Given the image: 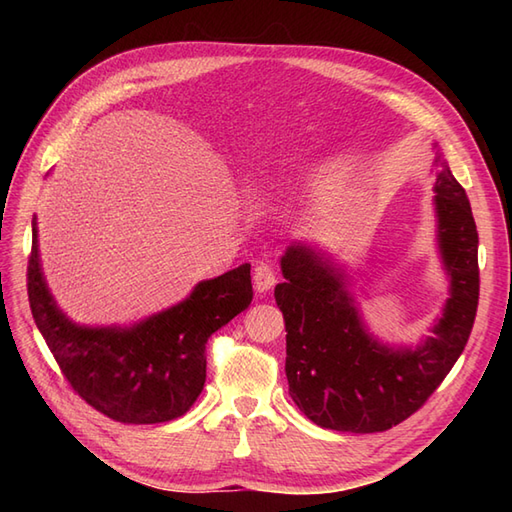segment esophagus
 Here are the masks:
<instances>
[{"label":"esophagus","mask_w":512,"mask_h":512,"mask_svg":"<svg viewBox=\"0 0 512 512\" xmlns=\"http://www.w3.org/2000/svg\"><path fill=\"white\" fill-rule=\"evenodd\" d=\"M253 281H255V288L259 292H266V290L273 288L277 284V275H275L273 266L264 264V262L257 264L255 266V273H253Z\"/></svg>","instance_id":"esophagus-1"}]
</instances>
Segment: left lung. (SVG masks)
<instances>
[{
  "label": "left lung",
  "mask_w": 512,
  "mask_h": 512,
  "mask_svg": "<svg viewBox=\"0 0 512 512\" xmlns=\"http://www.w3.org/2000/svg\"><path fill=\"white\" fill-rule=\"evenodd\" d=\"M442 262L451 275L436 336L416 350H391L363 330L343 286V275L308 246L281 257L286 281L275 301L286 321V376L290 396L323 429L376 433L416 413L464 352L477 301V228L462 184L442 162L436 178Z\"/></svg>",
  "instance_id": "8db88e82"
}]
</instances>
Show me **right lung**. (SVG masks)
I'll list each match as a JSON object with an SVG mask.
<instances>
[{"instance_id":"obj_1","label":"right lung","mask_w":512,"mask_h":512,"mask_svg":"<svg viewBox=\"0 0 512 512\" xmlns=\"http://www.w3.org/2000/svg\"><path fill=\"white\" fill-rule=\"evenodd\" d=\"M28 301L63 378L103 416L158 424L184 416L206 380V341L253 301L250 264L195 286L189 299L134 328H81L65 319L39 268L37 222Z\"/></svg>"}]
</instances>
